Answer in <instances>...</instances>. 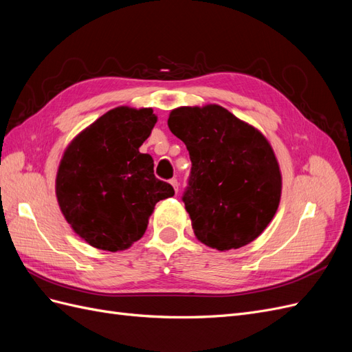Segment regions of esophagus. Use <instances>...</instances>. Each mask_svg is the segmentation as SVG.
Returning a JSON list of instances; mask_svg holds the SVG:
<instances>
[{
  "label": "esophagus",
  "instance_id": "1",
  "mask_svg": "<svg viewBox=\"0 0 352 352\" xmlns=\"http://www.w3.org/2000/svg\"><path fill=\"white\" fill-rule=\"evenodd\" d=\"M170 185L173 186V189H175V192L177 194V190H179V182H177V179H170Z\"/></svg>",
  "mask_w": 352,
  "mask_h": 352
}]
</instances>
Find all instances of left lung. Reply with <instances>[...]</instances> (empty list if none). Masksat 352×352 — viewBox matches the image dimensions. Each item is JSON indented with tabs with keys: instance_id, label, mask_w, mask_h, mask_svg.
Wrapping results in <instances>:
<instances>
[{
	"instance_id": "8db88e82",
	"label": "left lung",
	"mask_w": 352,
	"mask_h": 352,
	"mask_svg": "<svg viewBox=\"0 0 352 352\" xmlns=\"http://www.w3.org/2000/svg\"><path fill=\"white\" fill-rule=\"evenodd\" d=\"M168 129L184 141L192 167L182 201L195 236L210 248L243 247L279 207L282 176L269 141L216 104L179 107Z\"/></svg>"
}]
</instances>
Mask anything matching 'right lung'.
Wrapping results in <instances>:
<instances>
[{
  "label": "right lung",
  "mask_w": 352,
  "mask_h": 352,
  "mask_svg": "<svg viewBox=\"0 0 352 352\" xmlns=\"http://www.w3.org/2000/svg\"><path fill=\"white\" fill-rule=\"evenodd\" d=\"M157 116L117 107L82 131L63 155L56 194L63 216L92 247L122 251L141 239L160 199L173 186L154 176V160L140 153Z\"/></svg>",
  "instance_id": "right-lung-1"
}]
</instances>
